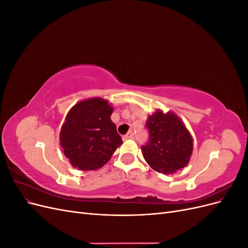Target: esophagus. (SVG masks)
<instances>
[{"label":"esophagus","mask_w":248,"mask_h":248,"mask_svg":"<svg viewBox=\"0 0 248 248\" xmlns=\"http://www.w3.org/2000/svg\"><path fill=\"white\" fill-rule=\"evenodd\" d=\"M128 139H134V133L132 131L127 132V134L124 136V140H128Z\"/></svg>","instance_id":"obj_1"}]
</instances>
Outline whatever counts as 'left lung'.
Here are the masks:
<instances>
[{"instance_id": "obj_1", "label": "left lung", "mask_w": 248, "mask_h": 248, "mask_svg": "<svg viewBox=\"0 0 248 248\" xmlns=\"http://www.w3.org/2000/svg\"><path fill=\"white\" fill-rule=\"evenodd\" d=\"M149 140L141 146V153L154 170L174 174L189 162L193 140L184 123L174 112L157 110L146 122Z\"/></svg>"}]
</instances>
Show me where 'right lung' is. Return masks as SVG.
<instances>
[{"instance_id":"right-lung-1","label":"right lung","mask_w":248,"mask_h":248,"mask_svg":"<svg viewBox=\"0 0 248 248\" xmlns=\"http://www.w3.org/2000/svg\"><path fill=\"white\" fill-rule=\"evenodd\" d=\"M112 110L108 100L95 97L77 103L67 114L60 131V145L73 168L100 169L122 145L110 120Z\"/></svg>"}]
</instances>
